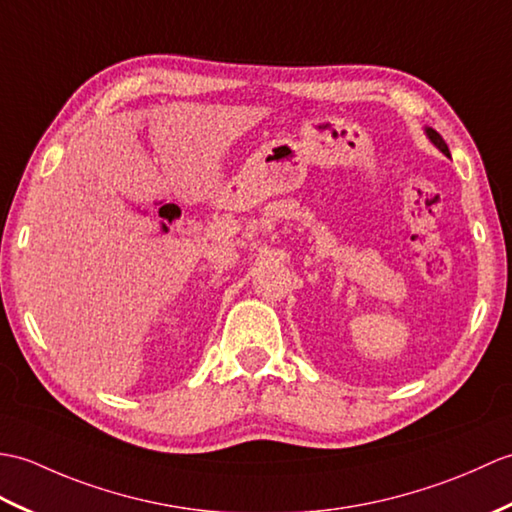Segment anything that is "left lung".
I'll return each mask as SVG.
<instances>
[{
    "mask_svg": "<svg viewBox=\"0 0 512 512\" xmlns=\"http://www.w3.org/2000/svg\"><path fill=\"white\" fill-rule=\"evenodd\" d=\"M425 133H427V138H429V142H431V144H434L438 151H442V153H445L447 157H451V155H449V146L445 144V140H442V138H440V133H438V131H434V129H431V127H425Z\"/></svg>",
    "mask_w": 512,
    "mask_h": 512,
    "instance_id": "8db88e82",
    "label": "left lung"
}]
</instances>
